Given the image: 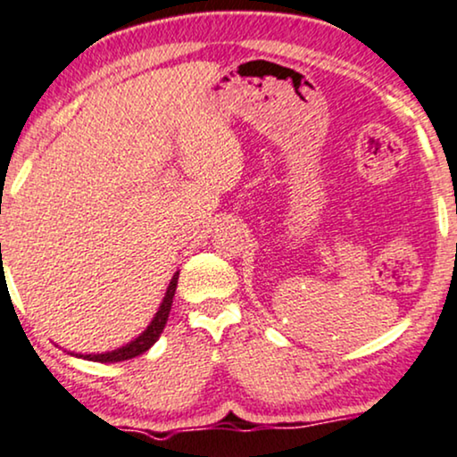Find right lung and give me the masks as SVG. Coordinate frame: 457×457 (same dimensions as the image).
I'll list each match as a JSON object with an SVG mask.
<instances>
[{
  "mask_svg": "<svg viewBox=\"0 0 457 457\" xmlns=\"http://www.w3.org/2000/svg\"><path fill=\"white\" fill-rule=\"evenodd\" d=\"M178 278H179V271L173 273L171 281H169L167 286V292L165 296H162L159 309H156L154 318L150 320V324L145 326V328L139 332L135 339H131L125 345L116 347V349H110V352H101V353H76V352H70L71 356L76 358H84V360H91V362H122V360H131L135 356H142L144 352H148V349L154 345L156 341H159L162 328H165L167 324V318H169V312H171V303H173V295H176V288H178Z\"/></svg>",
  "mask_w": 457,
  "mask_h": 457,
  "instance_id": "1",
  "label": "right lung"
}]
</instances>
